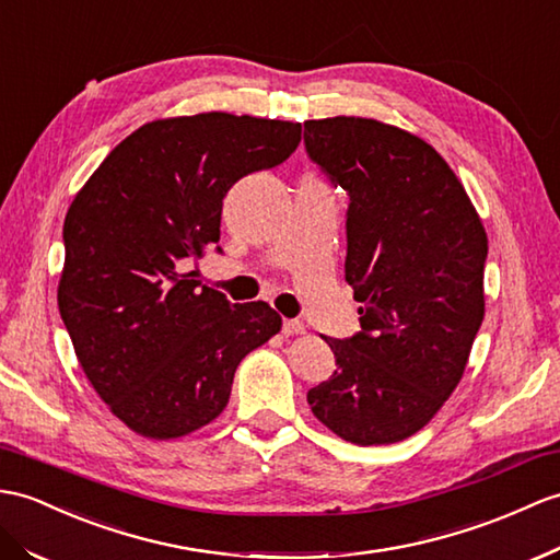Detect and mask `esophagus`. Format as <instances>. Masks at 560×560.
<instances>
[{
	"label": "esophagus",
	"mask_w": 560,
	"mask_h": 560,
	"mask_svg": "<svg viewBox=\"0 0 560 560\" xmlns=\"http://www.w3.org/2000/svg\"><path fill=\"white\" fill-rule=\"evenodd\" d=\"M304 332V323L302 320H282V335H302Z\"/></svg>",
	"instance_id": "obj_1"
}]
</instances>
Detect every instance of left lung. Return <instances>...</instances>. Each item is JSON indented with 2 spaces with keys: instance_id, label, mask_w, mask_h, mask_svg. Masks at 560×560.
Returning a JSON list of instances; mask_svg holds the SVG:
<instances>
[{
  "instance_id": "1",
  "label": "left lung",
  "mask_w": 560,
  "mask_h": 560,
  "mask_svg": "<svg viewBox=\"0 0 560 560\" xmlns=\"http://www.w3.org/2000/svg\"><path fill=\"white\" fill-rule=\"evenodd\" d=\"M308 159L349 195L345 278L361 330L325 337L337 371L308 389L339 438L394 444L452 397L485 318L487 233L448 163L373 118L304 122Z\"/></svg>"
}]
</instances>
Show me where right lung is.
I'll list each match as a JSON object with an SVG mask.
<instances>
[{
	"label": "right lung",
	"mask_w": 560,
	"mask_h": 560,
	"mask_svg": "<svg viewBox=\"0 0 560 560\" xmlns=\"http://www.w3.org/2000/svg\"><path fill=\"white\" fill-rule=\"evenodd\" d=\"M290 120L223 112L163 118L128 135L63 221L59 311L112 413L149 440L195 432L223 411L240 361L276 335L266 302L230 304L180 272L221 240L228 189L288 161Z\"/></svg>",
	"instance_id": "1"
}]
</instances>
